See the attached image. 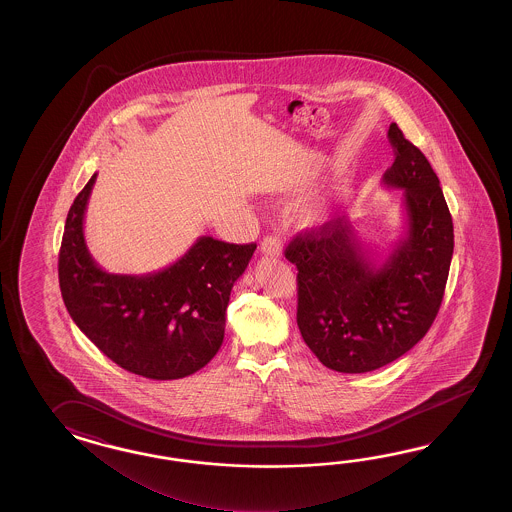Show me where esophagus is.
Wrapping results in <instances>:
<instances>
[{
    "instance_id": "obj_1",
    "label": "esophagus",
    "mask_w": 512,
    "mask_h": 512,
    "mask_svg": "<svg viewBox=\"0 0 512 512\" xmlns=\"http://www.w3.org/2000/svg\"><path fill=\"white\" fill-rule=\"evenodd\" d=\"M260 249L265 256H271V258L282 256V243L276 236H265L261 241Z\"/></svg>"
}]
</instances>
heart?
<instances>
[{"instance_id": "obj_1", "label": "heart", "mask_w": 512, "mask_h": 512, "mask_svg": "<svg viewBox=\"0 0 512 512\" xmlns=\"http://www.w3.org/2000/svg\"><path fill=\"white\" fill-rule=\"evenodd\" d=\"M315 219H320V216H318V214H316Z\"/></svg>"}]
</instances>
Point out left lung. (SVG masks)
Returning a JSON list of instances; mask_svg holds the SVG:
<instances>
[{
    "label": "left lung",
    "mask_w": 512,
    "mask_h": 512,
    "mask_svg": "<svg viewBox=\"0 0 512 512\" xmlns=\"http://www.w3.org/2000/svg\"><path fill=\"white\" fill-rule=\"evenodd\" d=\"M395 161L382 185L403 190L406 229L377 261L349 219L335 218L294 238L285 258L298 269L296 322L329 370L366 373L399 359L425 337L443 302L454 225L423 152L392 122Z\"/></svg>",
    "instance_id": "8db88e82"
}]
</instances>
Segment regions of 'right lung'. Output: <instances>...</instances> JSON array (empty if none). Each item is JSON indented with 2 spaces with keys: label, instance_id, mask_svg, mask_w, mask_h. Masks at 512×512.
<instances>
[{
  "label": "right lung",
  "instance_id": "1",
  "mask_svg": "<svg viewBox=\"0 0 512 512\" xmlns=\"http://www.w3.org/2000/svg\"><path fill=\"white\" fill-rule=\"evenodd\" d=\"M97 174L69 208L58 256L67 311L108 359L153 381L183 379L207 366L225 337L230 291L256 243L210 236L161 271L111 274L87 251L84 216Z\"/></svg>",
  "mask_w": 512,
  "mask_h": 512
}]
</instances>
